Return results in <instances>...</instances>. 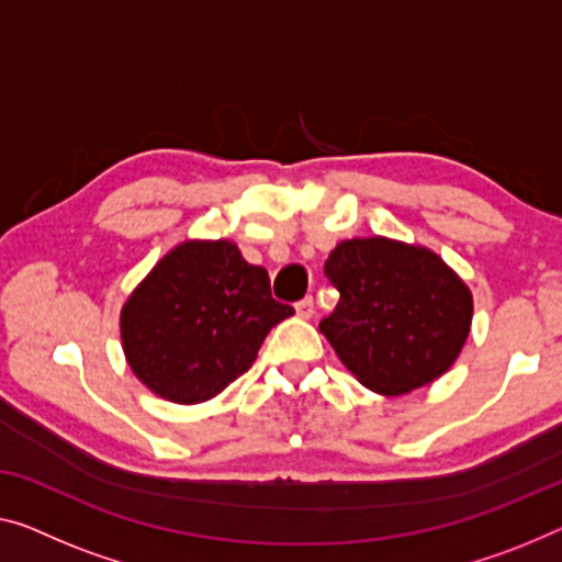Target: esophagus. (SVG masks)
<instances>
[{
    "mask_svg": "<svg viewBox=\"0 0 562 562\" xmlns=\"http://www.w3.org/2000/svg\"><path fill=\"white\" fill-rule=\"evenodd\" d=\"M295 310H297V315H300V317H305V321H310V317L315 315V303H313V297L300 300V303L295 305Z\"/></svg>",
    "mask_w": 562,
    "mask_h": 562,
    "instance_id": "esophagus-1",
    "label": "esophagus"
}]
</instances>
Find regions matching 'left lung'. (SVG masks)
I'll return each mask as SVG.
<instances>
[{
    "instance_id": "1",
    "label": "left lung",
    "mask_w": 562,
    "mask_h": 562,
    "mask_svg": "<svg viewBox=\"0 0 562 562\" xmlns=\"http://www.w3.org/2000/svg\"><path fill=\"white\" fill-rule=\"evenodd\" d=\"M325 274L340 300L321 333L366 389L401 396L437 381L462 353L472 292L431 249L386 237L346 239Z\"/></svg>"
}]
</instances>
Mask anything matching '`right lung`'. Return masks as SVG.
I'll list each match as a JSON object with an SVG mask.
<instances>
[{
  "label": "right lung",
  "instance_id": "add662e5",
  "mask_svg": "<svg viewBox=\"0 0 562 562\" xmlns=\"http://www.w3.org/2000/svg\"><path fill=\"white\" fill-rule=\"evenodd\" d=\"M292 313L234 241L189 239L125 300L123 353L156 396L201 404L249 371L267 333Z\"/></svg>",
  "mask_w": 562,
  "mask_h": 562
}]
</instances>
